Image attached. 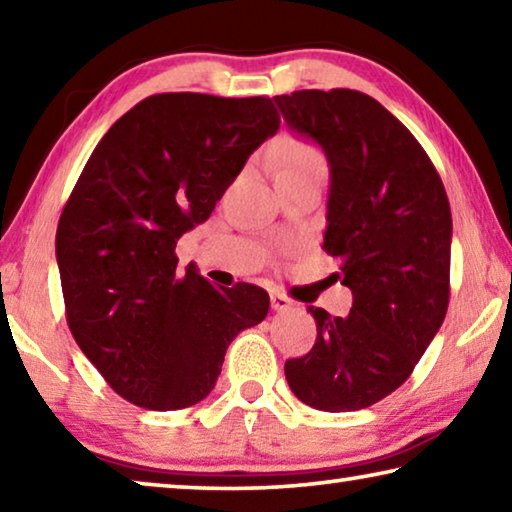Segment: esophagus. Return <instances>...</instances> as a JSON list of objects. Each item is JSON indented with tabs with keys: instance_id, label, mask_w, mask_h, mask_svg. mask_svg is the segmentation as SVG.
Masks as SVG:
<instances>
[{
	"instance_id": "obj_1",
	"label": "esophagus",
	"mask_w": 512,
	"mask_h": 512,
	"mask_svg": "<svg viewBox=\"0 0 512 512\" xmlns=\"http://www.w3.org/2000/svg\"><path fill=\"white\" fill-rule=\"evenodd\" d=\"M271 307L275 309V311H289L291 307H293V302L284 296V293H277V291H273L271 293Z\"/></svg>"
}]
</instances>
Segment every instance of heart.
<instances>
[{"mask_svg":"<svg viewBox=\"0 0 512 512\" xmlns=\"http://www.w3.org/2000/svg\"><path fill=\"white\" fill-rule=\"evenodd\" d=\"M320 155L311 149V146L302 144L298 140H284L280 144V160H277V171L280 169H287V167H298V164H305L311 160H318Z\"/></svg>","mask_w":512,"mask_h":512,"instance_id":"obj_1","label":"heart"}]
</instances>
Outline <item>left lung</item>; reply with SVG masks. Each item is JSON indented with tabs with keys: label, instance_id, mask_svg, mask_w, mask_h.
Listing matches in <instances>:
<instances>
[{
	"label": "left lung",
	"instance_id": "left-lung-1",
	"mask_svg": "<svg viewBox=\"0 0 512 512\" xmlns=\"http://www.w3.org/2000/svg\"><path fill=\"white\" fill-rule=\"evenodd\" d=\"M293 133L329 164L323 248L341 259L348 316L309 307L316 343L284 363L293 395L318 411H359L400 388L449 305L452 212L420 142L357 90L273 97Z\"/></svg>",
	"mask_w": 512,
	"mask_h": 512
}]
</instances>
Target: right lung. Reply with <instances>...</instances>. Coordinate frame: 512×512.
I'll list each match as a JSON object with an SVG mask.
<instances>
[{
  "instance_id": "right-lung-1",
  "label": "right lung",
  "mask_w": 512,
  "mask_h": 512,
  "mask_svg": "<svg viewBox=\"0 0 512 512\" xmlns=\"http://www.w3.org/2000/svg\"><path fill=\"white\" fill-rule=\"evenodd\" d=\"M277 128L266 97L167 92L119 117L92 151L60 214L56 259L69 329L124 400L151 411L205 400L232 339L266 318L264 289L178 271L176 244Z\"/></svg>"
}]
</instances>
